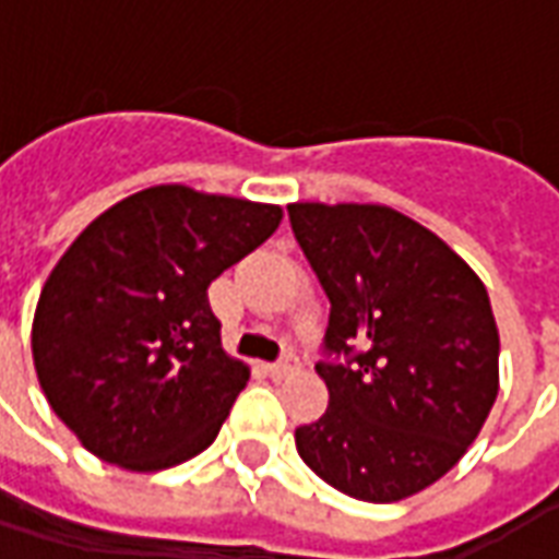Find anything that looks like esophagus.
<instances>
[{
	"instance_id": "esophagus-1",
	"label": "esophagus",
	"mask_w": 559,
	"mask_h": 559,
	"mask_svg": "<svg viewBox=\"0 0 559 559\" xmlns=\"http://www.w3.org/2000/svg\"><path fill=\"white\" fill-rule=\"evenodd\" d=\"M266 371L272 380H284V377H290L299 371V359H296V353H284V359L275 365H266Z\"/></svg>"
}]
</instances>
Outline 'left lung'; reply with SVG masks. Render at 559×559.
Listing matches in <instances>:
<instances>
[{"label": "left lung", "mask_w": 559, "mask_h": 559, "mask_svg": "<svg viewBox=\"0 0 559 559\" xmlns=\"http://www.w3.org/2000/svg\"><path fill=\"white\" fill-rule=\"evenodd\" d=\"M296 242L329 296L317 365L329 407L296 428L317 476L365 503L425 491L479 437L500 389V332L479 275L380 203H290Z\"/></svg>", "instance_id": "obj_1"}]
</instances>
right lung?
I'll list each match as a JSON object with an SVG mask.
<instances>
[{"mask_svg": "<svg viewBox=\"0 0 559 559\" xmlns=\"http://www.w3.org/2000/svg\"><path fill=\"white\" fill-rule=\"evenodd\" d=\"M272 203L155 185L102 212L44 284L32 359L83 449L131 473L200 455L248 383L209 284L278 230Z\"/></svg>", "mask_w": 559, "mask_h": 559, "instance_id": "add662e5", "label": "right lung"}]
</instances>
